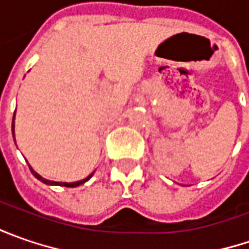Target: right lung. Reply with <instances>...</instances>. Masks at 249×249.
I'll return each mask as SVG.
<instances>
[{
    "instance_id": "obj_1",
    "label": "right lung",
    "mask_w": 249,
    "mask_h": 249,
    "mask_svg": "<svg viewBox=\"0 0 249 249\" xmlns=\"http://www.w3.org/2000/svg\"><path fill=\"white\" fill-rule=\"evenodd\" d=\"M12 133H14V140H15V113H14V119H12ZM29 167H30V172L33 173V176L36 177V178H38L40 181H43L44 184H50V186H62V187H77L80 186V184H83V183H86L87 180H90L91 176L94 175V173H91L90 176H87L86 178H83V180H80V181H74V183H62V181H51V180H47V178H44V177H41L36 170H33V167L29 165Z\"/></svg>"
}]
</instances>
